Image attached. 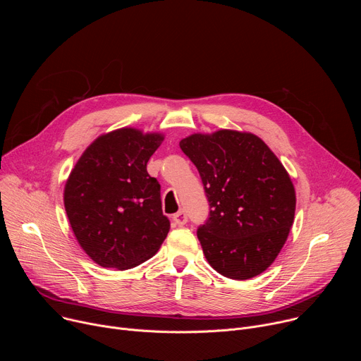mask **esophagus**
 Segmentation results:
<instances>
[{"mask_svg": "<svg viewBox=\"0 0 361 361\" xmlns=\"http://www.w3.org/2000/svg\"><path fill=\"white\" fill-rule=\"evenodd\" d=\"M173 221L177 226H184L187 223V214L184 212H178L177 214L173 216Z\"/></svg>", "mask_w": 361, "mask_h": 361, "instance_id": "1", "label": "esophagus"}]
</instances>
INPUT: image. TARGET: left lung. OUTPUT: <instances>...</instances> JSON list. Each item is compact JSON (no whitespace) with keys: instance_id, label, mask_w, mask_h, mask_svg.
I'll return each instance as SVG.
<instances>
[{"instance_id":"8db88e82","label":"left lung","mask_w":361,"mask_h":361,"mask_svg":"<svg viewBox=\"0 0 361 361\" xmlns=\"http://www.w3.org/2000/svg\"><path fill=\"white\" fill-rule=\"evenodd\" d=\"M180 147L210 202V217L197 230L209 264L233 280L262 274L277 259L294 221L295 190L287 170L251 133H197Z\"/></svg>"}]
</instances>
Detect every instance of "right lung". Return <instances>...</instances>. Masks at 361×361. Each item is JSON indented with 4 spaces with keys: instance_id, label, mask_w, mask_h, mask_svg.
<instances>
[{
    "instance_id": "1",
    "label": "right lung",
    "mask_w": 361,
    "mask_h": 361,
    "mask_svg": "<svg viewBox=\"0 0 361 361\" xmlns=\"http://www.w3.org/2000/svg\"><path fill=\"white\" fill-rule=\"evenodd\" d=\"M164 135L124 127L95 138L71 170L64 207L73 233L101 267L128 270L159 251L170 231L160 184L147 163Z\"/></svg>"
}]
</instances>
